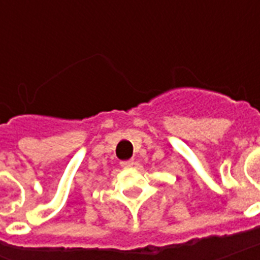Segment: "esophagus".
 I'll return each mask as SVG.
<instances>
[{
  "mask_svg": "<svg viewBox=\"0 0 260 260\" xmlns=\"http://www.w3.org/2000/svg\"><path fill=\"white\" fill-rule=\"evenodd\" d=\"M120 166L122 167V169H131V167L134 166V160L131 159V160H122V162H120Z\"/></svg>",
  "mask_w": 260,
  "mask_h": 260,
  "instance_id": "1",
  "label": "esophagus"
}]
</instances>
